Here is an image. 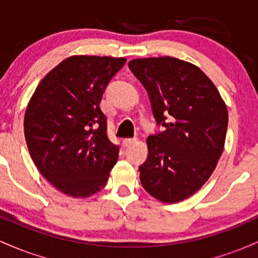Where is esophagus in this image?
<instances>
[{"instance_id":"34e87169","label":"esophagus","mask_w":258,"mask_h":258,"mask_svg":"<svg viewBox=\"0 0 258 258\" xmlns=\"http://www.w3.org/2000/svg\"><path fill=\"white\" fill-rule=\"evenodd\" d=\"M136 141H137V139H136V138H126V139H123V141H122V146L125 147V148H127V147L131 146V144L135 143Z\"/></svg>"}]
</instances>
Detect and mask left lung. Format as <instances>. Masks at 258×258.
<instances>
[{
	"mask_svg": "<svg viewBox=\"0 0 258 258\" xmlns=\"http://www.w3.org/2000/svg\"><path fill=\"white\" fill-rule=\"evenodd\" d=\"M130 70L149 96L164 131L147 139L141 183L162 203H178L205 184L221 158L227 106L214 82L198 67L172 57L133 59Z\"/></svg>",
	"mask_w": 258,
	"mask_h": 258,
	"instance_id": "left-lung-1",
	"label": "left lung"
}]
</instances>
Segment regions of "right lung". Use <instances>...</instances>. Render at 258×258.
<instances>
[{"instance_id": "1", "label": "right lung", "mask_w": 258, "mask_h": 258, "mask_svg": "<svg viewBox=\"0 0 258 258\" xmlns=\"http://www.w3.org/2000/svg\"><path fill=\"white\" fill-rule=\"evenodd\" d=\"M125 58L73 55L42 79L25 111L24 135L41 174L61 193L87 198L103 189L119 158L100 110L106 86Z\"/></svg>"}]
</instances>
